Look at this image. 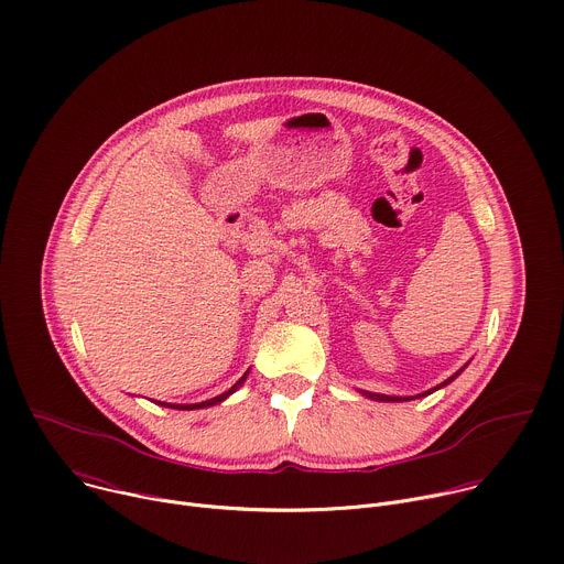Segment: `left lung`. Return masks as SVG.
Masks as SVG:
<instances>
[{
  "label": "left lung",
  "mask_w": 564,
  "mask_h": 564,
  "mask_svg": "<svg viewBox=\"0 0 564 564\" xmlns=\"http://www.w3.org/2000/svg\"><path fill=\"white\" fill-rule=\"evenodd\" d=\"M462 370H464V368H459V370H457V372H455V375H453V377H448V379H446V381H444V383H440V386H435V388H431V390H429V392H424V394H431V392H435V390H437V388H442V386H446V383H451V381H453V379H455V377H457V375H459V372H462ZM361 392H364V394H366V397H370V399H377V401H406V399H411V397H404V399H401V397H390V394H377V392H366V390H361ZM420 397H422V394H420Z\"/></svg>",
  "instance_id": "left-lung-1"
}]
</instances>
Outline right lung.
<instances>
[{
  "label": "right lung",
  "instance_id": "right-lung-1",
  "mask_svg": "<svg viewBox=\"0 0 564 564\" xmlns=\"http://www.w3.org/2000/svg\"><path fill=\"white\" fill-rule=\"evenodd\" d=\"M248 379V372L243 375V377H240L227 392H223V394H218V397H212V399H207V401H200V404H187V406H178V404H163V406H170V409H178V411H196V409H207V406H214V404H220V401L223 399H227L236 388H240V383H243Z\"/></svg>",
  "mask_w": 564,
  "mask_h": 564
}]
</instances>
